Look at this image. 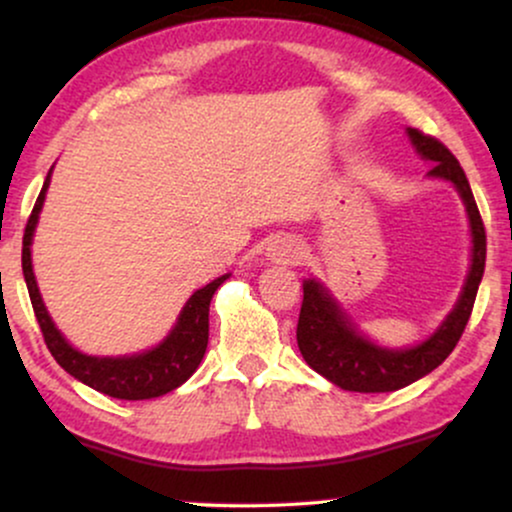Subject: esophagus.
<instances>
[{
    "mask_svg": "<svg viewBox=\"0 0 512 512\" xmlns=\"http://www.w3.org/2000/svg\"><path fill=\"white\" fill-rule=\"evenodd\" d=\"M267 257L276 264H298L303 260V248L293 238H276L267 248Z\"/></svg>",
    "mask_w": 512,
    "mask_h": 512,
    "instance_id": "obj_1",
    "label": "esophagus"
}]
</instances>
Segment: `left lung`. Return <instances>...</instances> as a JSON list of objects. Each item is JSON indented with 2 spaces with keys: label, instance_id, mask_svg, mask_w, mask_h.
Returning <instances> with one entry per match:
<instances>
[{
  "label": "left lung",
  "instance_id": "obj_1",
  "mask_svg": "<svg viewBox=\"0 0 512 512\" xmlns=\"http://www.w3.org/2000/svg\"><path fill=\"white\" fill-rule=\"evenodd\" d=\"M407 134L416 154L433 163L428 175L452 182L460 192L472 228V264L460 298L443 325L426 342L409 349H387L370 342L356 330L349 315L339 308V303L320 281H303V305L296 330L298 349L315 373L349 392H395L438 368L460 342L484 276L486 231L467 175L448 146L440 144L436 137H428L414 127H407Z\"/></svg>",
  "mask_w": 512,
  "mask_h": 512
}]
</instances>
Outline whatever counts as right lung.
I'll return each mask as SVG.
<instances>
[{"label":"right lung","instance_id":"1","mask_svg":"<svg viewBox=\"0 0 512 512\" xmlns=\"http://www.w3.org/2000/svg\"><path fill=\"white\" fill-rule=\"evenodd\" d=\"M50 173L43 182V190H40L38 199H35L31 216H28L21 250L23 279H26L28 296H31L33 303V313L38 317L40 332H43L50 354L55 356V361L60 363L69 375H74L76 380H81L84 385L93 387V390L103 392V395L108 397L132 399L134 402V399H154L166 395V392H173L175 387L185 383V380L199 368V363H202L204 351H207L209 344L211 296H214L216 289L228 279V274L219 276V279H214L211 284L202 286V289L192 293L190 301H187L185 308L180 310L178 322H175L173 330H170L168 337L158 346H154V349L132 356L81 354V351H76L55 327L43 298H40L38 284H35L33 274V233L35 226H38L40 209H43L45 192H48L50 187Z\"/></svg>","mask_w":512,"mask_h":512}]
</instances>
